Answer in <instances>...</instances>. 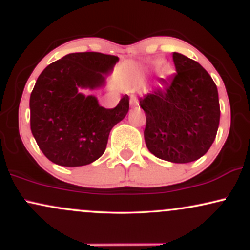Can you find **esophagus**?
Wrapping results in <instances>:
<instances>
[{
    "instance_id": "obj_1",
    "label": "esophagus",
    "mask_w": 250,
    "mask_h": 250,
    "mask_svg": "<svg viewBox=\"0 0 250 250\" xmlns=\"http://www.w3.org/2000/svg\"><path fill=\"white\" fill-rule=\"evenodd\" d=\"M137 104H139V102H137V99L134 95H131L130 96V105H131V107H136Z\"/></svg>"
}]
</instances>
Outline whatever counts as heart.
I'll use <instances>...</instances> for the list:
<instances>
[{
  "instance_id": "b5f03b06",
  "label": "heart",
  "mask_w": 250,
  "mask_h": 250,
  "mask_svg": "<svg viewBox=\"0 0 250 250\" xmlns=\"http://www.w3.org/2000/svg\"><path fill=\"white\" fill-rule=\"evenodd\" d=\"M160 65H161V61L154 62V67L155 68H160ZM168 74H169L168 68H162V69H160V75H161V76H167Z\"/></svg>"
}]
</instances>
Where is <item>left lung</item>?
I'll list each match as a JSON object with an SVG mask.
<instances>
[{
    "mask_svg": "<svg viewBox=\"0 0 250 250\" xmlns=\"http://www.w3.org/2000/svg\"><path fill=\"white\" fill-rule=\"evenodd\" d=\"M176 73L140 97L147 125L145 141L166 161L199 160L213 145L220 123L219 93L207 70L194 60L173 54Z\"/></svg>",
    "mask_w": 250,
    "mask_h": 250,
    "instance_id": "obj_1",
    "label": "left lung"
}]
</instances>
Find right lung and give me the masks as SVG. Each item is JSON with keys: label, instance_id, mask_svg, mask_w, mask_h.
I'll return each mask as SVG.
<instances>
[{"label": "right lung", "instance_id": "right-lung-1", "mask_svg": "<svg viewBox=\"0 0 250 250\" xmlns=\"http://www.w3.org/2000/svg\"><path fill=\"white\" fill-rule=\"evenodd\" d=\"M119 57L102 53H73L42 71L30 95V129L48 160L80 167L104 153L109 133L129 110L125 95L113 109L99 104L82 89L102 88Z\"/></svg>", "mask_w": 250, "mask_h": 250}]
</instances>
